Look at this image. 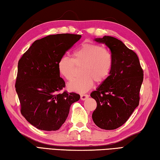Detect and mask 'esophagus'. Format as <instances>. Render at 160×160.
Returning a JSON list of instances; mask_svg holds the SVG:
<instances>
[{
	"mask_svg": "<svg viewBox=\"0 0 160 160\" xmlns=\"http://www.w3.org/2000/svg\"><path fill=\"white\" fill-rule=\"evenodd\" d=\"M87 98H88V95H86V94H82L81 95V99H82V100H85Z\"/></svg>",
	"mask_w": 160,
	"mask_h": 160,
	"instance_id": "1",
	"label": "esophagus"
}]
</instances>
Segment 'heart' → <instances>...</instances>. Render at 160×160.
I'll list each match as a JSON object with an SVG mask.
<instances>
[{
	"label": "heart",
	"instance_id": "1",
	"mask_svg": "<svg viewBox=\"0 0 160 160\" xmlns=\"http://www.w3.org/2000/svg\"><path fill=\"white\" fill-rule=\"evenodd\" d=\"M113 58L103 46L85 42L74 50L73 58L64 56L58 62V71L69 81L75 79L81 68V77L68 84V89L77 92H85L92 88L94 81L102 83L112 70Z\"/></svg>",
	"mask_w": 160,
	"mask_h": 160
}]
</instances>
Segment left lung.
<instances>
[{"mask_svg":"<svg viewBox=\"0 0 160 160\" xmlns=\"http://www.w3.org/2000/svg\"><path fill=\"white\" fill-rule=\"evenodd\" d=\"M95 40L109 48L113 68L108 79L90 94L97 102L92 118L99 128L111 130L125 123L138 106L143 71L136 53L122 42L111 36Z\"/></svg>","mask_w":160,"mask_h":160,"instance_id":"obj_1","label":"left lung"}]
</instances>
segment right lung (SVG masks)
Instances as JSON below:
<instances>
[{"label": "right lung", "instance_id": "obj_1", "mask_svg": "<svg viewBox=\"0 0 160 160\" xmlns=\"http://www.w3.org/2000/svg\"><path fill=\"white\" fill-rule=\"evenodd\" d=\"M81 38L69 33L48 35L35 41L19 59L15 88L20 111L36 128L58 130L72 104L80 99L75 92H60L65 83L60 77L58 62Z\"/></svg>", "mask_w": 160, "mask_h": 160}]
</instances>
